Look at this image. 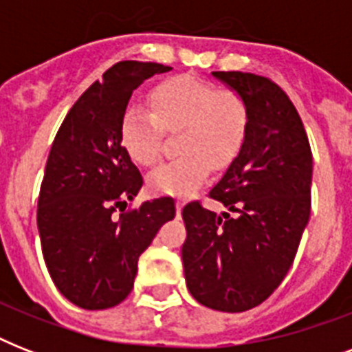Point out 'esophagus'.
I'll return each instance as SVG.
<instances>
[{
	"label": "esophagus",
	"mask_w": 352,
	"mask_h": 352,
	"mask_svg": "<svg viewBox=\"0 0 352 352\" xmlns=\"http://www.w3.org/2000/svg\"><path fill=\"white\" fill-rule=\"evenodd\" d=\"M175 208H177V214H181L182 208H184V203H182V201H177Z\"/></svg>",
	"instance_id": "esophagus-1"
}]
</instances>
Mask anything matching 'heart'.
<instances>
[{"label":"heart","mask_w":352,"mask_h":352,"mask_svg":"<svg viewBox=\"0 0 352 352\" xmlns=\"http://www.w3.org/2000/svg\"><path fill=\"white\" fill-rule=\"evenodd\" d=\"M151 109L129 104L120 118V142L137 164L151 166L159 159L162 125L179 129V149L184 153L149 171L148 184L155 193L188 195L197 190L210 173L234 159L245 140L248 106L234 89L195 76H177L151 91Z\"/></svg>","instance_id":"obj_1"}]
</instances>
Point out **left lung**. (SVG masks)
Listing matches in <instances>:
<instances>
[{
	"label": "left lung",
	"mask_w": 352,
	"mask_h": 352,
	"mask_svg": "<svg viewBox=\"0 0 352 352\" xmlns=\"http://www.w3.org/2000/svg\"><path fill=\"white\" fill-rule=\"evenodd\" d=\"M248 106L237 157L210 197L217 215L192 201L182 208V265L190 294L204 307L243 312L267 300L292 267L311 215L312 153L294 104L272 80L215 71Z\"/></svg>",
	"instance_id": "left-lung-1"
}]
</instances>
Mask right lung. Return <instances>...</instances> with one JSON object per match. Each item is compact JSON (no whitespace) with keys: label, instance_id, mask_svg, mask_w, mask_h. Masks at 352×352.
<instances>
[{"label":"right lung","instance_id":"right-lung-1","mask_svg":"<svg viewBox=\"0 0 352 352\" xmlns=\"http://www.w3.org/2000/svg\"><path fill=\"white\" fill-rule=\"evenodd\" d=\"M168 71L153 62L115 63L71 107L52 142L38 199L41 252L56 289L87 311L126 300L138 257L175 217L171 197L124 212L142 175L118 135L133 91ZM117 208L120 218L112 215Z\"/></svg>","mask_w":352,"mask_h":352}]
</instances>
